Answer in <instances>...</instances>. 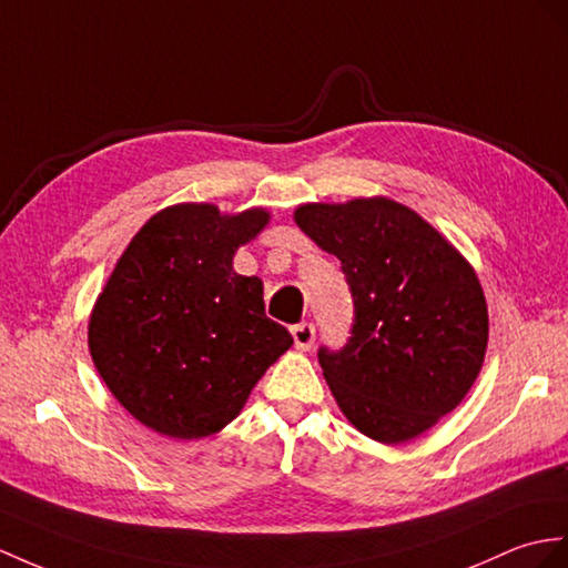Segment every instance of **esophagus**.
Returning a JSON list of instances; mask_svg holds the SVG:
<instances>
[{"instance_id": "obj_1", "label": "esophagus", "mask_w": 568, "mask_h": 568, "mask_svg": "<svg viewBox=\"0 0 568 568\" xmlns=\"http://www.w3.org/2000/svg\"><path fill=\"white\" fill-rule=\"evenodd\" d=\"M292 335H294V344L296 349L301 352H308L315 342V327L311 323H298L292 327Z\"/></svg>"}]
</instances>
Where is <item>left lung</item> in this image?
Masks as SVG:
<instances>
[{
	"label": "left lung",
	"instance_id": "1",
	"mask_svg": "<svg viewBox=\"0 0 568 568\" xmlns=\"http://www.w3.org/2000/svg\"><path fill=\"white\" fill-rule=\"evenodd\" d=\"M296 226L342 262L354 296L352 337L317 352L344 417L378 444L436 426L473 388L489 313L473 265L390 197L296 206Z\"/></svg>",
	"mask_w": 568,
	"mask_h": 568
}]
</instances>
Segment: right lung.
I'll return each mask as SVG.
<instances>
[{
	"mask_svg": "<svg viewBox=\"0 0 568 568\" xmlns=\"http://www.w3.org/2000/svg\"><path fill=\"white\" fill-rule=\"evenodd\" d=\"M270 224L180 202L156 212L115 262L89 317V352L108 390L136 422L192 440L239 417L255 383L294 344L265 315L262 280L233 255Z\"/></svg>",
	"mask_w": 568,
	"mask_h": 568,
	"instance_id": "right-lung-1",
	"label": "right lung"
}]
</instances>
